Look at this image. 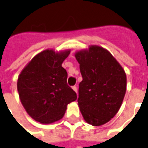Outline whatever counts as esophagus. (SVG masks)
Here are the masks:
<instances>
[{
	"mask_svg": "<svg viewBox=\"0 0 148 148\" xmlns=\"http://www.w3.org/2000/svg\"><path fill=\"white\" fill-rule=\"evenodd\" d=\"M72 88H73V90H74V92H77V88L76 86H73V87H72Z\"/></svg>",
	"mask_w": 148,
	"mask_h": 148,
	"instance_id": "34e87169",
	"label": "esophagus"
}]
</instances>
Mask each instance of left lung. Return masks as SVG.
Instances as JSON below:
<instances>
[{
  "mask_svg": "<svg viewBox=\"0 0 148 148\" xmlns=\"http://www.w3.org/2000/svg\"><path fill=\"white\" fill-rule=\"evenodd\" d=\"M82 76L77 102L84 120L106 123L119 111L127 89L126 73L108 50L91 46L75 54Z\"/></svg>",
  "mask_w": 148,
  "mask_h": 148,
  "instance_id": "obj_1",
  "label": "left lung"
}]
</instances>
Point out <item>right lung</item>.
Returning a JSON list of instances; mask_svg holds the SVG:
<instances>
[{
  "mask_svg": "<svg viewBox=\"0 0 148 148\" xmlns=\"http://www.w3.org/2000/svg\"><path fill=\"white\" fill-rule=\"evenodd\" d=\"M70 50H44L29 62L18 79V92L28 114L41 123H51L64 116L66 106L77 94L66 83L67 73L62 63Z\"/></svg>",
  "mask_w": 148,
  "mask_h": 148,
  "instance_id": "right-lung-1",
  "label": "right lung"
}]
</instances>
